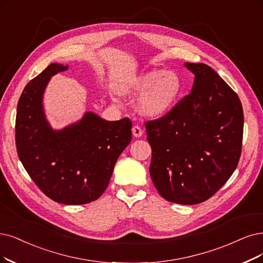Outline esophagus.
I'll list each match as a JSON object with an SVG mask.
<instances>
[{"mask_svg":"<svg viewBox=\"0 0 263 263\" xmlns=\"http://www.w3.org/2000/svg\"><path fill=\"white\" fill-rule=\"evenodd\" d=\"M132 133L135 138H141L143 135V130L140 125H134L132 128Z\"/></svg>","mask_w":263,"mask_h":263,"instance_id":"34e87169","label":"esophagus"}]
</instances>
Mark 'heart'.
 <instances>
[{"mask_svg":"<svg viewBox=\"0 0 263 263\" xmlns=\"http://www.w3.org/2000/svg\"><path fill=\"white\" fill-rule=\"evenodd\" d=\"M181 90L182 82L176 72L153 69L135 78L122 93L142 94L138 102L140 111L148 117H161L176 104Z\"/></svg>","mask_w":263,"mask_h":263,"instance_id":"obj_1","label":"heart"}]
</instances>
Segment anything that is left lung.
Masks as SVG:
<instances>
[{
    "label": "left lung",
    "instance_id": "1",
    "mask_svg": "<svg viewBox=\"0 0 263 263\" xmlns=\"http://www.w3.org/2000/svg\"><path fill=\"white\" fill-rule=\"evenodd\" d=\"M185 67L195 74L192 92L145 126L155 187L168 201L196 205L215 195L236 169L244 114L237 94L211 67Z\"/></svg>",
    "mask_w": 263,
    "mask_h": 263
}]
</instances>
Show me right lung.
<instances>
[{"mask_svg":"<svg viewBox=\"0 0 263 263\" xmlns=\"http://www.w3.org/2000/svg\"><path fill=\"white\" fill-rule=\"evenodd\" d=\"M68 69L51 64L24 89L17 105L15 140L18 157L47 197L64 205L100 198L115 163L132 138L129 118L107 121L93 112L61 131L45 119L42 97L51 77Z\"/></svg>","mask_w":263,"mask_h":263,"instance_id":"right-lung-1","label":"right lung"}]
</instances>
